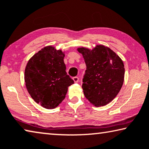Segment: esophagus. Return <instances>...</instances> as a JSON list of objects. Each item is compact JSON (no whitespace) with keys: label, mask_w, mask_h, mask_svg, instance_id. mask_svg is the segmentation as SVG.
Returning a JSON list of instances; mask_svg holds the SVG:
<instances>
[{"label":"esophagus","mask_w":149,"mask_h":149,"mask_svg":"<svg viewBox=\"0 0 149 149\" xmlns=\"http://www.w3.org/2000/svg\"><path fill=\"white\" fill-rule=\"evenodd\" d=\"M72 79H73V81H74V82H78L79 81V77H73L72 78Z\"/></svg>","instance_id":"esophagus-1"}]
</instances>
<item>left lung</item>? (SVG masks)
<instances>
[{"mask_svg": "<svg viewBox=\"0 0 149 149\" xmlns=\"http://www.w3.org/2000/svg\"><path fill=\"white\" fill-rule=\"evenodd\" d=\"M86 65L82 79L84 95L95 107L109 104L122 87L125 77V66L119 56L104 45H97L93 49H77Z\"/></svg>", "mask_w": 149, "mask_h": 149, "instance_id": "obj_1", "label": "left lung"}]
</instances>
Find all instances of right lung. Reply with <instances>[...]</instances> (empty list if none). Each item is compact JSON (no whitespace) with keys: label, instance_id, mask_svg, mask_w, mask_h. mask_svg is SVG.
Instances as JSON below:
<instances>
[{"label":"right lung","instance_id":"1","mask_svg":"<svg viewBox=\"0 0 149 149\" xmlns=\"http://www.w3.org/2000/svg\"><path fill=\"white\" fill-rule=\"evenodd\" d=\"M65 52L47 46L29 59L24 70L27 91L36 103L55 109L65 99L74 81L66 72Z\"/></svg>","mask_w":149,"mask_h":149}]
</instances>
